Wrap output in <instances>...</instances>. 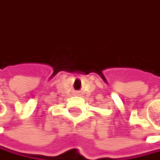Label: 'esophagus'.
Segmentation results:
<instances>
[{
	"label": "esophagus",
	"instance_id": "esophagus-1",
	"mask_svg": "<svg viewBox=\"0 0 160 160\" xmlns=\"http://www.w3.org/2000/svg\"><path fill=\"white\" fill-rule=\"evenodd\" d=\"M79 94V91H75V92H73V95H78Z\"/></svg>",
	"mask_w": 160,
	"mask_h": 160
}]
</instances>
